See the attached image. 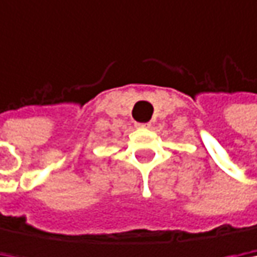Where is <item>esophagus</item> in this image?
<instances>
[{"instance_id":"obj_1","label":"esophagus","mask_w":257,"mask_h":257,"mask_svg":"<svg viewBox=\"0 0 257 257\" xmlns=\"http://www.w3.org/2000/svg\"><path fill=\"white\" fill-rule=\"evenodd\" d=\"M136 127H139V128H148V127H150V124H148V122H144V124L138 122V124H136Z\"/></svg>"}]
</instances>
